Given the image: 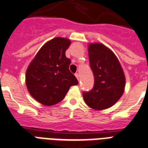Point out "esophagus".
Masks as SVG:
<instances>
[{"label":"esophagus","mask_w":148,"mask_h":148,"mask_svg":"<svg viewBox=\"0 0 148 148\" xmlns=\"http://www.w3.org/2000/svg\"><path fill=\"white\" fill-rule=\"evenodd\" d=\"M75 77H76V79H77L78 80L79 79V74H78V73H75Z\"/></svg>","instance_id":"34e87169"}]
</instances>
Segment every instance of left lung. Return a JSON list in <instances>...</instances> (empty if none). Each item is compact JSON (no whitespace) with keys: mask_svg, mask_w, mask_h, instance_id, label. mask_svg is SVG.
I'll list each match as a JSON object with an SVG mask.
<instances>
[{"mask_svg":"<svg viewBox=\"0 0 148 148\" xmlns=\"http://www.w3.org/2000/svg\"><path fill=\"white\" fill-rule=\"evenodd\" d=\"M94 86L82 93L86 103L92 109H108L120 99L125 89V75L120 62L110 49L101 43L88 45Z\"/></svg>","mask_w":148,"mask_h":148,"instance_id":"8db88e82","label":"left lung"}]
</instances>
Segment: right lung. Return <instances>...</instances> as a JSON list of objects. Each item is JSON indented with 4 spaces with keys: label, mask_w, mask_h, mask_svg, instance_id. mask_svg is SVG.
I'll return each instance as SVG.
<instances>
[{
    "label": "right lung",
    "mask_w": 148,
    "mask_h": 148,
    "mask_svg": "<svg viewBox=\"0 0 148 148\" xmlns=\"http://www.w3.org/2000/svg\"><path fill=\"white\" fill-rule=\"evenodd\" d=\"M71 41L57 37L47 42L27 67L25 82L31 96L45 106H52L64 99L69 88L78 84L69 69L70 59L66 51Z\"/></svg>",
    "instance_id": "1"
}]
</instances>
